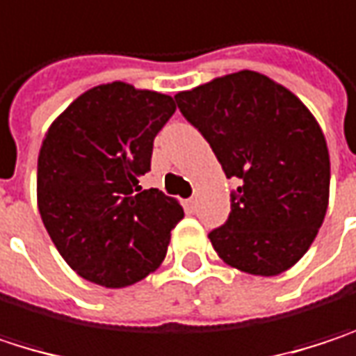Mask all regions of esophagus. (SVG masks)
I'll list each match as a JSON object with an SVG mask.
<instances>
[{
    "mask_svg": "<svg viewBox=\"0 0 356 356\" xmlns=\"http://www.w3.org/2000/svg\"><path fill=\"white\" fill-rule=\"evenodd\" d=\"M184 209H186V213H195L197 211V199L184 200Z\"/></svg>",
    "mask_w": 356,
    "mask_h": 356,
    "instance_id": "esophagus-1",
    "label": "esophagus"
}]
</instances>
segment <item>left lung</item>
Wrapping results in <instances>:
<instances>
[{"label": "left lung", "mask_w": 356, "mask_h": 356, "mask_svg": "<svg viewBox=\"0 0 356 356\" xmlns=\"http://www.w3.org/2000/svg\"><path fill=\"white\" fill-rule=\"evenodd\" d=\"M174 98L225 176L240 182L227 221L209 234L215 252L242 273H285L316 240L328 209L330 156L314 114L248 69Z\"/></svg>", "instance_id": "1"}]
</instances>
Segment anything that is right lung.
Returning <instances> with one entry per match:
<instances>
[{
  "label": "right lung",
  "instance_id": "right-lung-1",
  "mask_svg": "<svg viewBox=\"0 0 356 356\" xmlns=\"http://www.w3.org/2000/svg\"><path fill=\"white\" fill-rule=\"evenodd\" d=\"M176 112L170 96L112 81L73 100L38 154V211L65 262L83 279L129 287L165 258L184 217L178 200L141 191L154 139Z\"/></svg>",
  "mask_w": 356,
  "mask_h": 356
}]
</instances>
